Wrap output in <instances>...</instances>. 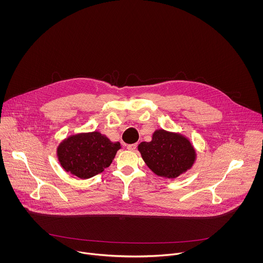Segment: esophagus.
Wrapping results in <instances>:
<instances>
[{
    "label": "esophagus",
    "mask_w": 263,
    "mask_h": 263,
    "mask_svg": "<svg viewBox=\"0 0 263 263\" xmlns=\"http://www.w3.org/2000/svg\"><path fill=\"white\" fill-rule=\"evenodd\" d=\"M138 147V144H132V145H127V150L128 151H136Z\"/></svg>",
    "instance_id": "obj_1"
}]
</instances>
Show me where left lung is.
Segmentation results:
<instances>
[{
    "mask_svg": "<svg viewBox=\"0 0 263 263\" xmlns=\"http://www.w3.org/2000/svg\"><path fill=\"white\" fill-rule=\"evenodd\" d=\"M138 148L151 170L167 178H176L187 171L196 156L185 137L164 129L156 130L151 142H143Z\"/></svg>",
    "mask_w": 263,
    "mask_h": 263,
    "instance_id": "obj_1",
    "label": "left lung"
}]
</instances>
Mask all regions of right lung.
Returning a JSON list of instances; mask_svg holds the SVG:
<instances>
[{"label":"right lung","instance_id":"1","mask_svg":"<svg viewBox=\"0 0 263 263\" xmlns=\"http://www.w3.org/2000/svg\"><path fill=\"white\" fill-rule=\"evenodd\" d=\"M120 149L98 132L71 136L60 144L58 158L62 167L81 179L101 173L109 167Z\"/></svg>","mask_w":263,"mask_h":263}]
</instances>
